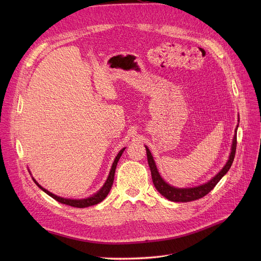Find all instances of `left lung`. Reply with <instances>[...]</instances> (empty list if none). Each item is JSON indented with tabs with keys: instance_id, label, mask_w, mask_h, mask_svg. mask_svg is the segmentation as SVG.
<instances>
[{
	"instance_id": "obj_1",
	"label": "left lung",
	"mask_w": 261,
	"mask_h": 261,
	"mask_svg": "<svg viewBox=\"0 0 261 261\" xmlns=\"http://www.w3.org/2000/svg\"><path fill=\"white\" fill-rule=\"evenodd\" d=\"M236 147H237V128H236V134L234 136V140H232L231 152L229 154V159H228L227 163L225 164V166L216 176H214L210 182H207L206 184L200 185L198 187H193V188H175L173 186H170L169 184H167L165 181H164L156 169L155 163L153 161L151 153H150L149 149L146 147L147 160H148L150 170H151V176H152V182L154 184V187L156 188V190L163 197H165L169 201L190 202V201L201 199L204 196H206L212 189H214V187L218 184V182L222 179V176L229 170L231 164H232V161H234V159H235Z\"/></svg>"
}]
</instances>
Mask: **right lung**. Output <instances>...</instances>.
I'll return each mask as SVG.
<instances>
[{
	"instance_id": "add662e5",
	"label": "right lung",
	"mask_w": 261,
	"mask_h": 261,
	"mask_svg": "<svg viewBox=\"0 0 261 261\" xmlns=\"http://www.w3.org/2000/svg\"><path fill=\"white\" fill-rule=\"evenodd\" d=\"M126 148L121 149L120 151L118 152L117 156L115 158L114 162H113V165H112V168L111 170H110V173H109V176L108 179L105 183V185L101 187V189L98 191L97 194H95L94 196L90 197V198H87V199H81V200H72V199H64V198H61V197H58L56 195H54L51 193H49L48 190H46L45 188L41 187L37 182L36 180H34V182L42 189L44 193H46L48 196H50L53 199H55L56 201L62 203V204H65V205H70V206H73V207H77V208H85V207H89V206H92V205H95V204H98L99 202H101L109 194L110 189H111L112 185H113V181H114V174H115V169H116V165H117V162L119 160V158L121 156L123 150H125Z\"/></svg>"
}]
</instances>
